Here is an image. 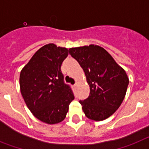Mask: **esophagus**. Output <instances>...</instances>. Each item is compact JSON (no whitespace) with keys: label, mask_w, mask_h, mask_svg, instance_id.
<instances>
[{"label":"esophagus","mask_w":149,"mask_h":149,"mask_svg":"<svg viewBox=\"0 0 149 149\" xmlns=\"http://www.w3.org/2000/svg\"><path fill=\"white\" fill-rule=\"evenodd\" d=\"M78 85H79V83H78V82H76V83L74 84V87L77 88V87H78Z\"/></svg>","instance_id":"esophagus-1"}]
</instances>
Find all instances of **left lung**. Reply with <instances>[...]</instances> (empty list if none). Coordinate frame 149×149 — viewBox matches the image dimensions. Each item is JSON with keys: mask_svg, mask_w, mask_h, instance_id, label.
<instances>
[{"mask_svg": "<svg viewBox=\"0 0 149 149\" xmlns=\"http://www.w3.org/2000/svg\"><path fill=\"white\" fill-rule=\"evenodd\" d=\"M69 54L83 69L90 87L88 97L79 100L85 116L103 121L112 116L121 106L128 86L125 70L96 45L70 48Z\"/></svg>", "mask_w": 149, "mask_h": 149, "instance_id": "obj_1", "label": "left lung"}]
</instances>
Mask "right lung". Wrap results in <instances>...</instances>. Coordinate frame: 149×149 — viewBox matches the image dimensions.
I'll list each match as a JSON object with an SVG mask.
<instances>
[{
    "mask_svg": "<svg viewBox=\"0 0 149 149\" xmlns=\"http://www.w3.org/2000/svg\"><path fill=\"white\" fill-rule=\"evenodd\" d=\"M67 55L66 48L47 44L36 52L20 73V90L27 107L37 119L49 125L63 121L74 99L61 70Z\"/></svg>",
    "mask_w": 149,
    "mask_h": 149,
    "instance_id": "add662e5",
    "label": "right lung"
}]
</instances>
